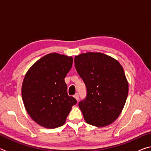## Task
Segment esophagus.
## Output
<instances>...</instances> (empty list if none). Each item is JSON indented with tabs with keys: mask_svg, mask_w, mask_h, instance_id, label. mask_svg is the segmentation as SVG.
<instances>
[{
	"mask_svg": "<svg viewBox=\"0 0 151 151\" xmlns=\"http://www.w3.org/2000/svg\"><path fill=\"white\" fill-rule=\"evenodd\" d=\"M74 97H75V99H76V101H78V100H79V96H78V94L77 93L75 94V95H74Z\"/></svg>",
	"mask_w": 151,
	"mask_h": 151,
	"instance_id": "1",
	"label": "esophagus"
}]
</instances>
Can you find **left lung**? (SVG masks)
<instances>
[{"label": "left lung", "instance_id": "left-lung-1", "mask_svg": "<svg viewBox=\"0 0 151 151\" xmlns=\"http://www.w3.org/2000/svg\"><path fill=\"white\" fill-rule=\"evenodd\" d=\"M75 65L87 91L78 103L86 122L97 127L111 124L121 113L129 93L122 66L110 56L92 52L75 56Z\"/></svg>", "mask_w": 151, "mask_h": 151}]
</instances>
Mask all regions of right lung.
I'll list each match as a JSON object with an SVG mask.
<instances>
[{
	"label": "right lung",
	"instance_id": "1",
	"mask_svg": "<svg viewBox=\"0 0 151 151\" xmlns=\"http://www.w3.org/2000/svg\"><path fill=\"white\" fill-rule=\"evenodd\" d=\"M72 57L48 54L30 67L22 82V98L26 111L38 124L55 129L65 123L76 100L68 95L65 78L73 65Z\"/></svg>",
	"mask_w": 151,
	"mask_h": 151
}]
</instances>
